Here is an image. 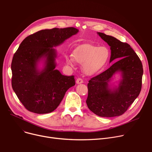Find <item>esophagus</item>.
Masks as SVG:
<instances>
[{"mask_svg": "<svg viewBox=\"0 0 152 152\" xmlns=\"http://www.w3.org/2000/svg\"><path fill=\"white\" fill-rule=\"evenodd\" d=\"M76 83L77 84H82V83H83V79H82L81 78H77V79H76Z\"/></svg>", "mask_w": 152, "mask_h": 152, "instance_id": "34e87169", "label": "esophagus"}]
</instances>
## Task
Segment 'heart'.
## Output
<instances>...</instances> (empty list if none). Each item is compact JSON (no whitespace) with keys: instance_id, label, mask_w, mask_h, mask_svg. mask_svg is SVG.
<instances>
[{"instance_id":"heart-1","label":"heart","mask_w":152,"mask_h":152,"mask_svg":"<svg viewBox=\"0 0 152 152\" xmlns=\"http://www.w3.org/2000/svg\"><path fill=\"white\" fill-rule=\"evenodd\" d=\"M73 56L65 57L67 65L72 66L75 63L83 65L84 72L89 75L95 74L107 63L110 52L105 46L98 47L94 45L84 44L77 47L73 52Z\"/></svg>"}]
</instances>
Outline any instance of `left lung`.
Returning <instances> with one entry per match:
<instances>
[{
    "instance_id": "1",
    "label": "left lung",
    "mask_w": 152,
    "mask_h": 152,
    "mask_svg": "<svg viewBox=\"0 0 152 152\" xmlns=\"http://www.w3.org/2000/svg\"><path fill=\"white\" fill-rule=\"evenodd\" d=\"M98 34L110 47V62L118 60L101 74L91 78L87 84L86 103L96 115L103 117L120 116L124 114L139 96L142 88V64L129 45L102 32ZM120 72L123 79L119 87L111 89V77Z\"/></svg>"
}]
</instances>
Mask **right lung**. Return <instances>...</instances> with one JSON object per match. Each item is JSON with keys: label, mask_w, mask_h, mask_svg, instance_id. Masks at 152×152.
<instances>
[{"label": "right lung", "mask_w": 152, "mask_h": 152, "mask_svg": "<svg viewBox=\"0 0 152 152\" xmlns=\"http://www.w3.org/2000/svg\"><path fill=\"white\" fill-rule=\"evenodd\" d=\"M79 32L75 27L42 30L27 37L15 53L11 65L12 88L26 109L47 114L60 104L68 88L75 85L74 76L62 75L56 69V52L53 47ZM45 59L42 71L37 64Z\"/></svg>", "instance_id": "obj_1"}]
</instances>
